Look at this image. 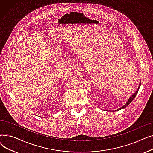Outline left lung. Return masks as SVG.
Segmentation results:
<instances>
[{
  "label": "left lung",
  "mask_w": 153,
  "mask_h": 153,
  "mask_svg": "<svg viewBox=\"0 0 153 153\" xmlns=\"http://www.w3.org/2000/svg\"><path fill=\"white\" fill-rule=\"evenodd\" d=\"M140 85H141V83L140 84V85H139V87H138V89H137V91H136V92L134 93V94H133L131 97L129 98V99H128V102L125 103V105H123V107H122L121 108H120L119 109H118L117 110H121V109H123V108H126L128 105H129V104L133 101V100L134 99V98L136 97V94H138V91H139V89H140ZM115 111H117V110H115ZM111 111H115V110H111Z\"/></svg>",
  "instance_id": "8db88e82"
}]
</instances>
